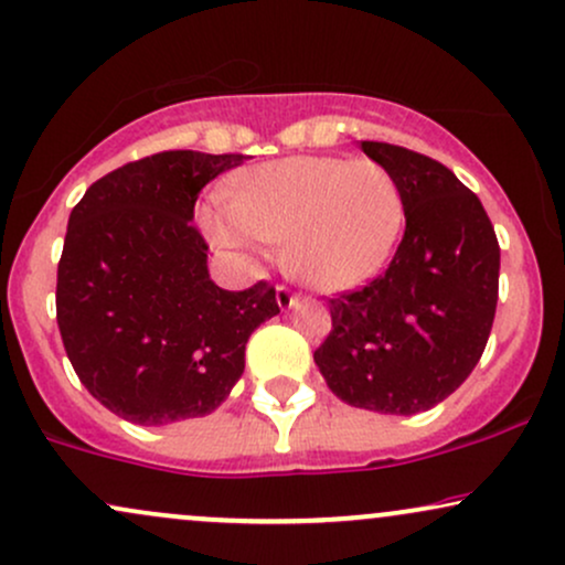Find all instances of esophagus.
Returning a JSON list of instances; mask_svg holds the SVG:
<instances>
[{"instance_id": "34e87169", "label": "esophagus", "mask_w": 565, "mask_h": 565, "mask_svg": "<svg viewBox=\"0 0 565 565\" xmlns=\"http://www.w3.org/2000/svg\"><path fill=\"white\" fill-rule=\"evenodd\" d=\"M276 302H278V308H281V310H291V308H297V305H300V297L291 295L287 287H276Z\"/></svg>"}]
</instances>
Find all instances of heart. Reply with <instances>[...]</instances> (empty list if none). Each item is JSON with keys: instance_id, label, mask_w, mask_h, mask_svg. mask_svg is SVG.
I'll use <instances>...</instances> for the list:
<instances>
[{"instance_id": "obj_1", "label": "heart", "mask_w": 565, "mask_h": 565, "mask_svg": "<svg viewBox=\"0 0 565 565\" xmlns=\"http://www.w3.org/2000/svg\"><path fill=\"white\" fill-rule=\"evenodd\" d=\"M210 242L253 265L260 242L281 244L289 274L326 291L355 289L379 274L403 228V194L373 160L287 158L242 173L226 207L202 215Z\"/></svg>"}]
</instances>
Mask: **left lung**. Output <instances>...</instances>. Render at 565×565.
I'll list each match as a JSON object with an SVG mask.
<instances>
[{"label":"left lung","mask_w":565,"mask_h":565,"mask_svg":"<svg viewBox=\"0 0 565 565\" xmlns=\"http://www.w3.org/2000/svg\"><path fill=\"white\" fill-rule=\"evenodd\" d=\"M403 194L405 234L369 287L329 300L318 371L339 399L390 416L441 403L479 363L498 308L500 247L479 196L450 168L360 141Z\"/></svg>","instance_id":"left-lung-1"}]
</instances>
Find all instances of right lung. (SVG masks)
Masks as SVG:
<instances>
[{
  "mask_svg": "<svg viewBox=\"0 0 565 565\" xmlns=\"http://www.w3.org/2000/svg\"><path fill=\"white\" fill-rule=\"evenodd\" d=\"M244 154L175 149L128 162L86 189L57 265V326L81 384L139 426L202 418L244 373L253 331L278 312L257 281L210 278L192 226L202 186Z\"/></svg>",
  "mask_w": 565,
  "mask_h": 565,
  "instance_id": "1",
  "label": "right lung"
}]
</instances>
